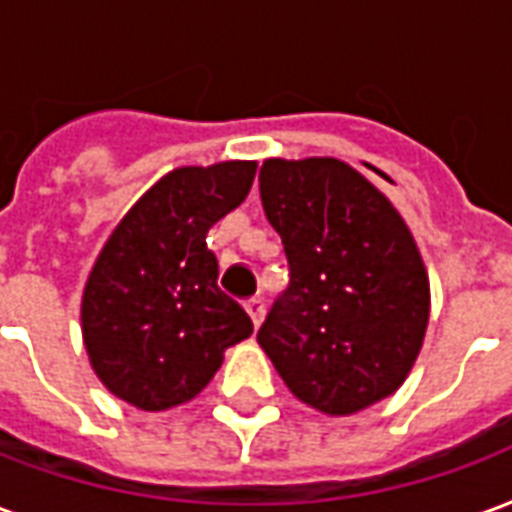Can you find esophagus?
Wrapping results in <instances>:
<instances>
[{
	"instance_id": "1",
	"label": "esophagus",
	"mask_w": 512,
	"mask_h": 512,
	"mask_svg": "<svg viewBox=\"0 0 512 512\" xmlns=\"http://www.w3.org/2000/svg\"><path fill=\"white\" fill-rule=\"evenodd\" d=\"M245 311L251 313L253 324L259 327L261 319H264V300H261V297H251V300L245 302Z\"/></svg>"
}]
</instances>
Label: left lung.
<instances>
[{"mask_svg":"<svg viewBox=\"0 0 512 512\" xmlns=\"http://www.w3.org/2000/svg\"><path fill=\"white\" fill-rule=\"evenodd\" d=\"M259 193L289 261L256 335L275 371L324 414L395 393L428 324V275L404 218L335 158L264 160Z\"/></svg>","mask_w":512,"mask_h":512,"instance_id":"left-lung-1","label":"left lung"}]
</instances>
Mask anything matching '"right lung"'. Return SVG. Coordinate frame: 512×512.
<instances>
[{"mask_svg": "<svg viewBox=\"0 0 512 512\" xmlns=\"http://www.w3.org/2000/svg\"><path fill=\"white\" fill-rule=\"evenodd\" d=\"M256 163L188 166L160 179L119 220L89 275L81 327L100 382L122 401L163 412L199 395L223 352L253 333L218 286L207 231L240 207Z\"/></svg>", "mask_w": 512, "mask_h": 512, "instance_id": "add662e5", "label": "right lung"}]
</instances>
